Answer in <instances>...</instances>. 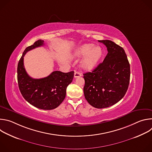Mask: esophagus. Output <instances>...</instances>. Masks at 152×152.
Wrapping results in <instances>:
<instances>
[{
  "instance_id": "34e87169",
  "label": "esophagus",
  "mask_w": 152,
  "mask_h": 152,
  "mask_svg": "<svg viewBox=\"0 0 152 152\" xmlns=\"http://www.w3.org/2000/svg\"><path fill=\"white\" fill-rule=\"evenodd\" d=\"M81 76H82V74H81L80 72H75L74 77H75V78H76V77H79Z\"/></svg>"
}]
</instances>
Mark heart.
I'll return each mask as SVG.
<instances>
[{
    "instance_id": "1",
    "label": "heart",
    "mask_w": 152,
    "mask_h": 152,
    "mask_svg": "<svg viewBox=\"0 0 152 152\" xmlns=\"http://www.w3.org/2000/svg\"><path fill=\"white\" fill-rule=\"evenodd\" d=\"M103 55V50L99 46L93 44H85L79 46L74 52L76 57L85 56L80 62L82 68L85 70H91L100 61Z\"/></svg>"
}]
</instances>
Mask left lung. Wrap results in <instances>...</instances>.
<instances>
[{"label":"left lung","instance_id":"obj_1","mask_svg":"<svg viewBox=\"0 0 152 152\" xmlns=\"http://www.w3.org/2000/svg\"><path fill=\"white\" fill-rule=\"evenodd\" d=\"M99 41L106 46L107 53L92 72L83 74V93L91 106L101 109L114 105L124 96L131 71L123 48L110 40Z\"/></svg>","mask_w":152,"mask_h":152}]
</instances>
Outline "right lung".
I'll return each instance as SVG.
<instances>
[{"label":"right lung","instance_id":"right-lung-1","mask_svg":"<svg viewBox=\"0 0 152 152\" xmlns=\"http://www.w3.org/2000/svg\"><path fill=\"white\" fill-rule=\"evenodd\" d=\"M43 45L44 41L39 39L26 48L18 61L17 80L21 94L28 103L41 110H51L57 107L66 97L67 87L73 80L74 72L55 71L41 79L30 77L24 67V56L28 51Z\"/></svg>","mask_w":152,"mask_h":152}]
</instances>
